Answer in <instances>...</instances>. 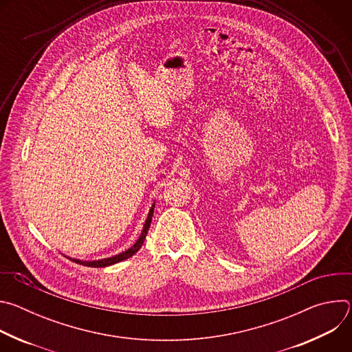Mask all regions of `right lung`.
Wrapping results in <instances>:
<instances>
[{
  "label": "right lung",
  "instance_id": "1",
  "mask_svg": "<svg viewBox=\"0 0 352 352\" xmlns=\"http://www.w3.org/2000/svg\"><path fill=\"white\" fill-rule=\"evenodd\" d=\"M153 210H155V206L150 209L148 212V216L146 219V223H144V227H143V231H142V235L139 236V239L136 241V243L133 246H131L128 250H125V252L120 254V255H116L113 258H107V259H102V261H93V262H82V261H76V259H71L74 261L75 263H79V265H83V266H87V267H106V266H110V265H114V263H118L121 261H125L128 258H131L132 255H135L138 250L142 248L144 239H146V235H147V231L150 228V223H152V217H153Z\"/></svg>",
  "mask_w": 352,
  "mask_h": 352
}]
</instances>
